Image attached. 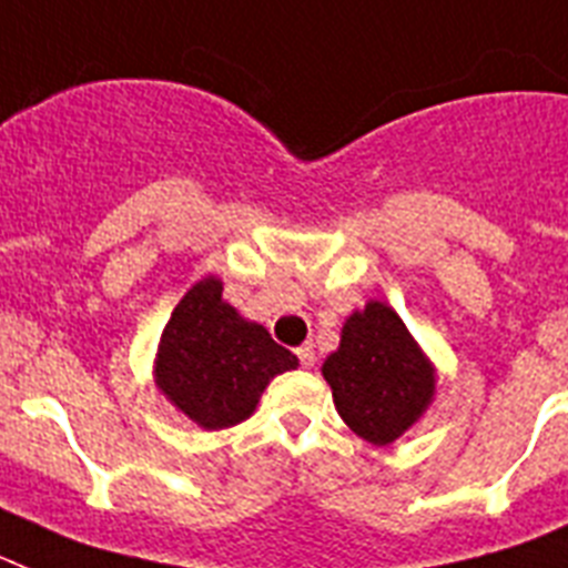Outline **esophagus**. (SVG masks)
Masks as SVG:
<instances>
[{
    "label": "esophagus",
    "mask_w": 568,
    "mask_h": 568,
    "mask_svg": "<svg viewBox=\"0 0 568 568\" xmlns=\"http://www.w3.org/2000/svg\"><path fill=\"white\" fill-rule=\"evenodd\" d=\"M297 357H300V366L312 369V366H314V346H312V343H303V346L297 349Z\"/></svg>",
    "instance_id": "34e87169"
}]
</instances>
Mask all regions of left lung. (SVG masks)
Masks as SVG:
<instances>
[{
    "instance_id": "obj_1",
    "label": "left lung",
    "mask_w": 568,
    "mask_h": 568,
    "mask_svg": "<svg viewBox=\"0 0 568 568\" xmlns=\"http://www.w3.org/2000/svg\"><path fill=\"white\" fill-rule=\"evenodd\" d=\"M341 418L373 445H389L422 416L436 381L402 317L366 303L343 326L341 349L323 364Z\"/></svg>"
}]
</instances>
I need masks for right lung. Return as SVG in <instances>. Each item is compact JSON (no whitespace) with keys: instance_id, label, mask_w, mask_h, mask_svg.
Returning <instances> with one entry per match:
<instances>
[{"instance_id":"right-lung-1","label":"right lung","mask_w":568,"mask_h":568,"mask_svg":"<svg viewBox=\"0 0 568 568\" xmlns=\"http://www.w3.org/2000/svg\"><path fill=\"white\" fill-rule=\"evenodd\" d=\"M297 366L260 323L242 321L222 300V283H195L164 326L159 387L204 430H222L254 413L262 389Z\"/></svg>"}]
</instances>
